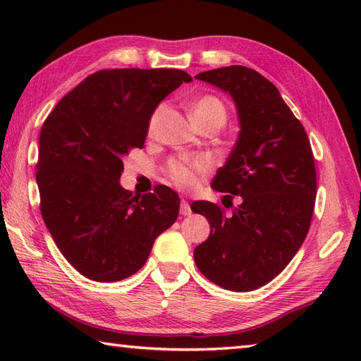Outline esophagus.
I'll use <instances>...</instances> for the list:
<instances>
[{"label":"esophagus","instance_id":"obj_1","mask_svg":"<svg viewBox=\"0 0 361 361\" xmlns=\"http://www.w3.org/2000/svg\"><path fill=\"white\" fill-rule=\"evenodd\" d=\"M180 214H181V216H190V214H192V211H190V206L185 200V198H183L181 204H180Z\"/></svg>","mask_w":361,"mask_h":361}]
</instances>
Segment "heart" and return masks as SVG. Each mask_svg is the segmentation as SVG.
Here are the masks:
<instances>
[{"instance_id": "obj_1", "label": "heart", "mask_w": 361, "mask_h": 361, "mask_svg": "<svg viewBox=\"0 0 361 361\" xmlns=\"http://www.w3.org/2000/svg\"><path fill=\"white\" fill-rule=\"evenodd\" d=\"M166 111V106L161 105L155 110V113L152 114L150 124H149V132L152 133L155 127L158 126L159 119L163 118V114ZM192 121L195 124L198 122H204V121H211V119H219L225 124L226 119V111L225 106L221 104L217 97L214 96H204L194 104L192 106ZM208 169V164L204 161H195L192 164H185V163H172L171 164V178L173 180L175 185H178L181 188H190L195 183V173H202Z\"/></svg>"}]
</instances>
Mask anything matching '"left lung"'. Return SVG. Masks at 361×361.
I'll list each match as a JSON object with an SVG mask.
<instances>
[{
  "mask_svg": "<svg viewBox=\"0 0 361 361\" xmlns=\"http://www.w3.org/2000/svg\"><path fill=\"white\" fill-rule=\"evenodd\" d=\"M195 79L225 91L235 105L239 136L211 188L239 195L240 204L231 216L211 202L190 204L211 226L194 259L219 287L251 291L288 265L309 233L317 197L315 159L302 124L262 74L233 65Z\"/></svg>",
  "mask_w": 361,
  "mask_h": 361,
  "instance_id": "1",
  "label": "left lung"
}]
</instances>
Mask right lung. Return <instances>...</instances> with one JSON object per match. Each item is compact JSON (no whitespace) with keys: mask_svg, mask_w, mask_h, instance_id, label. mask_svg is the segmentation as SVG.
Listing matches in <instances>:
<instances>
[{"mask_svg":"<svg viewBox=\"0 0 361 361\" xmlns=\"http://www.w3.org/2000/svg\"><path fill=\"white\" fill-rule=\"evenodd\" d=\"M192 78L181 70H104L46 118L38 144L42 216L75 270L97 282L135 274L157 237L175 224L180 197L167 186L133 197L121 186L130 149H142L159 102Z\"/></svg>","mask_w":361,"mask_h":361,"instance_id":"1","label":"right lung"}]
</instances>
